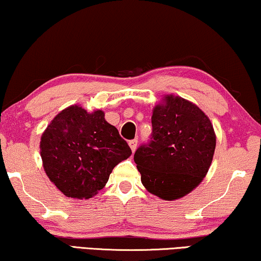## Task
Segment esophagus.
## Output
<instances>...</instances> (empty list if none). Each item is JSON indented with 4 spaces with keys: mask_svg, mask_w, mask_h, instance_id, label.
Masks as SVG:
<instances>
[{
    "mask_svg": "<svg viewBox=\"0 0 261 261\" xmlns=\"http://www.w3.org/2000/svg\"><path fill=\"white\" fill-rule=\"evenodd\" d=\"M129 147H130V149H132V152H135V149H137V147H138V140L137 139H134V140H130L129 142Z\"/></svg>",
    "mask_w": 261,
    "mask_h": 261,
    "instance_id": "obj_1",
    "label": "esophagus"
}]
</instances>
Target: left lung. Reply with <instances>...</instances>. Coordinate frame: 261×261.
<instances>
[{"mask_svg":"<svg viewBox=\"0 0 261 261\" xmlns=\"http://www.w3.org/2000/svg\"><path fill=\"white\" fill-rule=\"evenodd\" d=\"M152 126L150 142L134 154L141 182L162 200L182 198L199 186L212 164L213 124L198 106L169 94L153 108Z\"/></svg>","mask_w":261,"mask_h":261,"instance_id":"8db88e82","label":"left lung"}]
</instances>
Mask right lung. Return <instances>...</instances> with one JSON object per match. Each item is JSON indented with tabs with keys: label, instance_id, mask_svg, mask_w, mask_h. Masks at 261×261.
<instances>
[{
	"label": "right lung",
	"instance_id": "add662e5",
	"mask_svg": "<svg viewBox=\"0 0 261 261\" xmlns=\"http://www.w3.org/2000/svg\"><path fill=\"white\" fill-rule=\"evenodd\" d=\"M40 153L47 176L63 194L89 199L102 190L113 168L132 150L101 109L89 113L73 105L48 124Z\"/></svg>",
	"mask_w": 261,
	"mask_h": 261
}]
</instances>
